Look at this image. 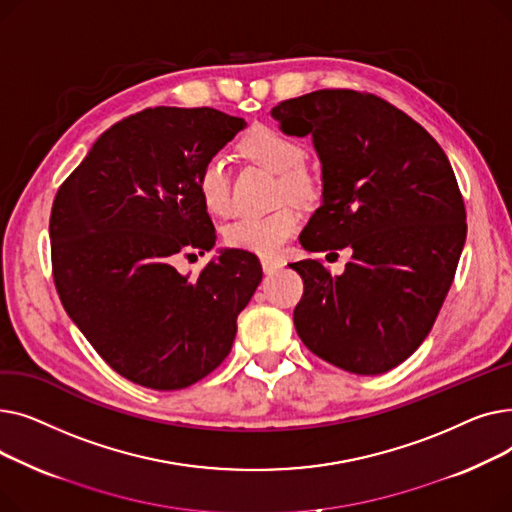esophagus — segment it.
Masks as SVG:
<instances>
[{"label":"esophagus","instance_id":"34e87169","mask_svg":"<svg viewBox=\"0 0 512 512\" xmlns=\"http://www.w3.org/2000/svg\"><path fill=\"white\" fill-rule=\"evenodd\" d=\"M261 265H263V272L265 274H274V272H278L280 267L284 265L282 261H278V259H270V257H263L261 259Z\"/></svg>","mask_w":512,"mask_h":512}]
</instances>
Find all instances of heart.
<instances>
[{
    "label": "heart",
    "instance_id": "b5f03b06",
    "mask_svg": "<svg viewBox=\"0 0 512 512\" xmlns=\"http://www.w3.org/2000/svg\"><path fill=\"white\" fill-rule=\"evenodd\" d=\"M240 153L255 164L278 174L280 195L307 197L313 191V178L303 168L305 149L288 134L257 126L238 143ZM197 193L205 209L213 215H228L232 209L230 180L222 157H209L197 174ZM301 213L292 205L278 207L265 215H247L224 228V242L230 249L251 251L257 255H278L286 242L299 230Z\"/></svg>",
    "mask_w": 512,
    "mask_h": 512
}]
</instances>
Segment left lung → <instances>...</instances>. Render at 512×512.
I'll return each mask as SVG.
<instances>
[{
    "mask_svg": "<svg viewBox=\"0 0 512 512\" xmlns=\"http://www.w3.org/2000/svg\"><path fill=\"white\" fill-rule=\"evenodd\" d=\"M272 116L321 159L324 201L301 232L307 251L351 249L342 276L321 259L303 278L294 328L313 355L357 375L409 359L432 330L467 236L465 201L446 153L386 99L321 89L280 101Z\"/></svg>",
    "mask_w": 512,
    "mask_h": 512,
    "instance_id": "left-lung-1",
    "label": "left lung"
}]
</instances>
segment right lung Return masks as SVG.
I'll use <instances>...</instances> for the list:
<instances>
[{
    "instance_id": "right-lung-1",
    "label": "right lung",
    "mask_w": 512,
    "mask_h": 512,
    "mask_svg": "<svg viewBox=\"0 0 512 512\" xmlns=\"http://www.w3.org/2000/svg\"><path fill=\"white\" fill-rule=\"evenodd\" d=\"M247 126L213 107H147L107 128L53 199L51 274L70 319L122 378L182 390L228 357L263 272L224 249L191 280L176 255L215 245L197 174Z\"/></svg>"
}]
</instances>
